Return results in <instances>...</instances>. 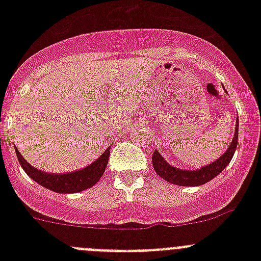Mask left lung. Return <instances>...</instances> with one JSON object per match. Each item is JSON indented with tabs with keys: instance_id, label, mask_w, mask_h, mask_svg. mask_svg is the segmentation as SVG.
Segmentation results:
<instances>
[{
	"instance_id": "8db88e82",
	"label": "left lung",
	"mask_w": 261,
	"mask_h": 261,
	"mask_svg": "<svg viewBox=\"0 0 261 261\" xmlns=\"http://www.w3.org/2000/svg\"><path fill=\"white\" fill-rule=\"evenodd\" d=\"M238 136H239V118L236 120V128L235 135H233L232 143L226 150L225 154L221 158H218L216 162L212 164L206 165V167L201 168L198 170H181L178 168L172 167L168 164L162 155L155 150L152 154V167H154L155 172L159 177L165 179L169 183L177 184V186H187V187H196L201 186V184L207 183L215 177H217L223 169L228 165V163L232 159L233 154H235L236 146H238Z\"/></svg>"
}]
</instances>
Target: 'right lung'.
I'll return each instance as SVG.
<instances>
[{
    "label": "right lung",
    "instance_id": "1",
    "mask_svg": "<svg viewBox=\"0 0 261 261\" xmlns=\"http://www.w3.org/2000/svg\"><path fill=\"white\" fill-rule=\"evenodd\" d=\"M16 155L20 165L25 170L26 174L33 178L36 183L45 188L54 191L57 193H77V192L84 191L87 188H91L92 186L97 183L103 175L105 169L107 167L110 158V147L96 160L88 165L84 169L78 172L67 173V174H50V173L41 172L31 167L28 162L22 158L20 151L16 149Z\"/></svg>",
    "mask_w": 261,
    "mask_h": 261
}]
</instances>
